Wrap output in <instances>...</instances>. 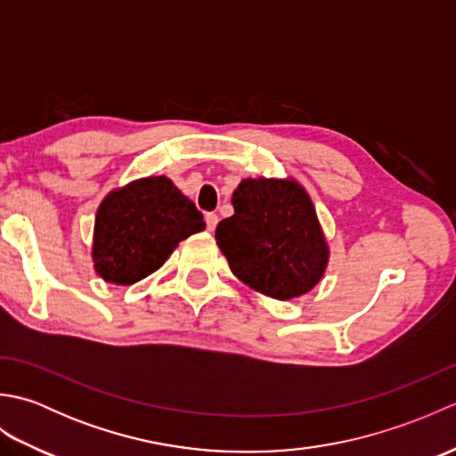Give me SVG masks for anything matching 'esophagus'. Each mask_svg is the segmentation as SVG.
Returning a JSON list of instances; mask_svg holds the SVG:
<instances>
[{
  "mask_svg": "<svg viewBox=\"0 0 456 456\" xmlns=\"http://www.w3.org/2000/svg\"><path fill=\"white\" fill-rule=\"evenodd\" d=\"M206 223H208V231H216L217 223H219V217L216 216V213H208V216H206Z\"/></svg>",
  "mask_w": 456,
  "mask_h": 456,
  "instance_id": "obj_1",
  "label": "esophagus"
}]
</instances>
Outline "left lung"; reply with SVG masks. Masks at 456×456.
<instances>
[{"instance_id": "obj_1", "label": "left lung", "mask_w": 456, "mask_h": 456, "mask_svg": "<svg viewBox=\"0 0 456 456\" xmlns=\"http://www.w3.org/2000/svg\"><path fill=\"white\" fill-rule=\"evenodd\" d=\"M235 213L216 239L231 273L255 292L288 302L322 282L327 237L307 190L296 178H245L233 191Z\"/></svg>"}]
</instances>
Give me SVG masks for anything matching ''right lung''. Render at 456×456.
<instances>
[{
	"mask_svg": "<svg viewBox=\"0 0 456 456\" xmlns=\"http://www.w3.org/2000/svg\"><path fill=\"white\" fill-rule=\"evenodd\" d=\"M206 229L203 216L167 176L111 190L94 223L92 263L103 282L131 286L167 263L183 239Z\"/></svg>",
	"mask_w": 456,
	"mask_h": 456,
	"instance_id": "1",
	"label": "right lung"
}]
</instances>
